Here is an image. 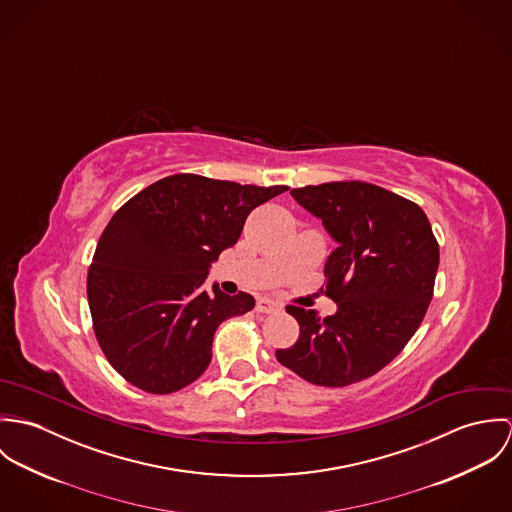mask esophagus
<instances>
[{
	"mask_svg": "<svg viewBox=\"0 0 512 512\" xmlns=\"http://www.w3.org/2000/svg\"><path fill=\"white\" fill-rule=\"evenodd\" d=\"M256 311L258 313H276V311H280V303H276L268 297H262L256 301Z\"/></svg>",
	"mask_w": 512,
	"mask_h": 512,
	"instance_id": "esophagus-1",
	"label": "esophagus"
}]
</instances>
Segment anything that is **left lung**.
Masks as SVG:
<instances>
[{
  "label": "left lung",
  "instance_id": "8db88e82",
  "mask_svg": "<svg viewBox=\"0 0 512 512\" xmlns=\"http://www.w3.org/2000/svg\"><path fill=\"white\" fill-rule=\"evenodd\" d=\"M339 244L325 264L337 313L286 307L299 339L276 359L303 380L341 388L388 365L414 337L434 295L439 246L426 213L365 181L290 191ZM323 290V288H321Z\"/></svg>",
  "mask_w": 512,
  "mask_h": 512
}]
</instances>
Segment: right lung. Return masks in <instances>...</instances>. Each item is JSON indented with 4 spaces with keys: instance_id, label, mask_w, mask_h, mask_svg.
<instances>
[{
    "instance_id": "right-lung-1",
    "label": "right lung",
    "mask_w": 512,
    "mask_h": 512,
    "mask_svg": "<svg viewBox=\"0 0 512 512\" xmlns=\"http://www.w3.org/2000/svg\"><path fill=\"white\" fill-rule=\"evenodd\" d=\"M288 191L193 173L169 175L134 195L104 228L86 280L96 341L118 374L149 394H171L211 363L224 319L254 307L205 280L236 244L246 217Z\"/></svg>"
}]
</instances>
